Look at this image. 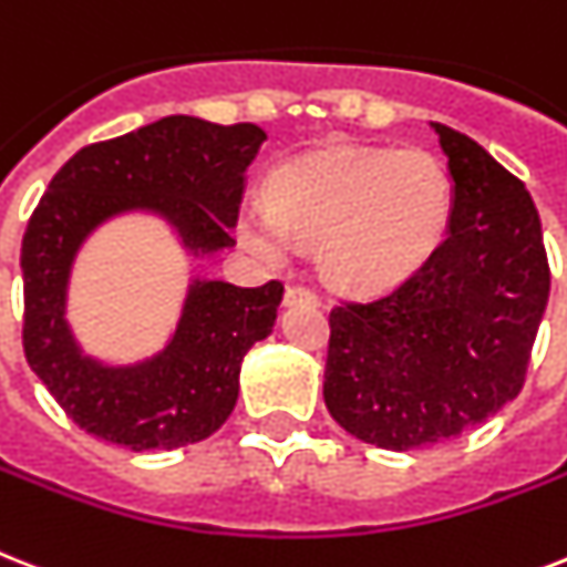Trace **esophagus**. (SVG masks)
<instances>
[{"label": "esophagus", "mask_w": 567, "mask_h": 567, "mask_svg": "<svg viewBox=\"0 0 567 567\" xmlns=\"http://www.w3.org/2000/svg\"><path fill=\"white\" fill-rule=\"evenodd\" d=\"M285 306H320V297L311 288H306V285H288Z\"/></svg>", "instance_id": "34e87169"}]
</instances>
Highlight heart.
I'll return each mask as SVG.
<instances>
[{"label":"heart","mask_w":567,"mask_h":567,"mask_svg":"<svg viewBox=\"0 0 567 567\" xmlns=\"http://www.w3.org/2000/svg\"><path fill=\"white\" fill-rule=\"evenodd\" d=\"M268 204L238 212L250 250L285 261L293 241L320 244L331 282L375 293L411 279L440 250L454 183L431 151L329 145L276 165Z\"/></svg>","instance_id":"b5f03b06"}]
</instances>
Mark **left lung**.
<instances>
[{"label":"left lung","instance_id":"8db88e82","mask_svg":"<svg viewBox=\"0 0 567 567\" xmlns=\"http://www.w3.org/2000/svg\"><path fill=\"white\" fill-rule=\"evenodd\" d=\"M431 127L454 183L449 236L399 288L329 315L326 408L390 451L443 443L513 402L550 293L542 220L522 179L466 133Z\"/></svg>","mask_w":567,"mask_h":567}]
</instances>
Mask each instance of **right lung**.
<instances>
[{
    "instance_id": "add662e5",
    "label": "right lung",
    "mask_w": 567,
    "mask_h": 567,
    "mask_svg": "<svg viewBox=\"0 0 567 567\" xmlns=\"http://www.w3.org/2000/svg\"><path fill=\"white\" fill-rule=\"evenodd\" d=\"M265 140L259 124L165 116L81 148L40 197L20 256L22 349L86 434L131 451H168L200 443L233 413L241 361L274 331L282 282L238 288L192 279L172 340L127 367L84 355L66 323V291L81 244L124 212L168 220L192 256L233 247L244 172Z\"/></svg>"
}]
</instances>
